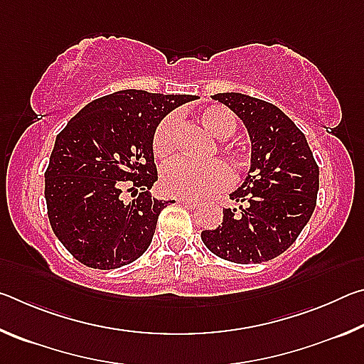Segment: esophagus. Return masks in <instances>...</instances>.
<instances>
[{"mask_svg": "<svg viewBox=\"0 0 364 364\" xmlns=\"http://www.w3.org/2000/svg\"><path fill=\"white\" fill-rule=\"evenodd\" d=\"M178 202H180V204H183L184 207H188V208L199 207V202L194 200V199H186V197H180V199H178Z\"/></svg>", "mask_w": 364, "mask_h": 364, "instance_id": "obj_1", "label": "esophagus"}]
</instances>
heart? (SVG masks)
I'll return each mask as SVG.
<instances>
[{
    "mask_svg": "<svg viewBox=\"0 0 364 364\" xmlns=\"http://www.w3.org/2000/svg\"><path fill=\"white\" fill-rule=\"evenodd\" d=\"M197 120L215 138H228L236 130L230 110L223 106H208L197 112ZM178 144V120L167 115L159 122L152 134V151L160 160L173 156ZM218 152L234 171H241L247 165V152L242 147L221 143ZM228 181V171L220 160L193 164L188 160H175L162 171V188L176 197H197L223 188Z\"/></svg>",
    "mask_w": 364,
    "mask_h": 364,
    "instance_id": "b5f03b06",
    "label": "heart"
}]
</instances>
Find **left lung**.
<instances>
[{
    "instance_id": "left-lung-1",
    "label": "left lung",
    "mask_w": 364,
    "mask_h": 364,
    "mask_svg": "<svg viewBox=\"0 0 364 364\" xmlns=\"http://www.w3.org/2000/svg\"><path fill=\"white\" fill-rule=\"evenodd\" d=\"M247 127L252 167L230 194L239 208H223L215 230L200 232L205 247L232 263H262L286 252L316 207L319 168L305 134L271 102L241 93H218Z\"/></svg>"
}]
</instances>
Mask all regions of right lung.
Wrapping results in <instances>:
<instances>
[{
    "mask_svg": "<svg viewBox=\"0 0 364 364\" xmlns=\"http://www.w3.org/2000/svg\"><path fill=\"white\" fill-rule=\"evenodd\" d=\"M196 100L123 90L86 104L58 134L45 171L48 218L72 257L115 269L144 254L168 202L157 181L152 134L170 110ZM134 200H122V191Z\"/></svg>",
    "mask_w": 364,
    "mask_h": 364,
    "instance_id": "add662e5",
    "label": "right lung"
}]
</instances>
